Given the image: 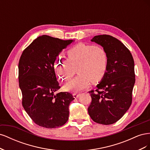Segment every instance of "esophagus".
<instances>
[{
  "label": "esophagus",
  "mask_w": 150,
  "mask_h": 150,
  "mask_svg": "<svg viewBox=\"0 0 150 150\" xmlns=\"http://www.w3.org/2000/svg\"><path fill=\"white\" fill-rule=\"evenodd\" d=\"M80 94L79 93H74L73 94V96H74V98H79V96H80Z\"/></svg>",
  "instance_id": "esophagus-1"
}]
</instances>
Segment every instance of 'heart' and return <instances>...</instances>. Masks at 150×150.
<instances>
[{
	"mask_svg": "<svg viewBox=\"0 0 150 150\" xmlns=\"http://www.w3.org/2000/svg\"><path fill=\"white\" fill-rule=\"evenodd\" d=\"M67 59L57 57L54 69L59 79L67 81L75 73L78 75L66 83L67 91L79 92L87 88L91 82H99L105 76L108 66L106 49L99 45L79 43L68 50Z\"/></svg>",
	"mask_w": 150,
	"mask_h": 150,
	"instance_id": "b5f03b06",
	"label": "heart"
}]
</instances>
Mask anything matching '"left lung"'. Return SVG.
Listing matches in <instances>:
<instances>
[{
  "mask_svg": "<svg viewBox=\"0 0 150 150\" xmlns=\"http://www.w3.org/2000/svg\"><path fill=\"white\" fill-rule=\"evenodd\" d=\"M91 41L106 49L108 66L105 76L96 86L97 89L89 91L92 100L88 113L97 123L111 125L123 116L132 103L134 60L129 49L111 35H96Z\"/></svg>",
  "mask_w": 150,
  "mask_h": 150,
  "instance_id": "obj_1",
  "label": "left lung"
}]
</instances>
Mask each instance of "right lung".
<instances>
[{
    "label": "right lung",
    "instance_id": "right-lung-1",
    "mask_svg": "<svg viewBox=\"0 0 150 150\" xmlns=\"http://www.w3.org/2000/svg\"><path fill=\"white\" fill-rule=\"evenodd\" d=\"M72 40H61L43 35L26 47L19 62V83L22 106L30 118L41 127L56 128L69 118V106L74 100L61 88L54 71L56 57Z\"/></svg>",
    "mask_w": 150,
    "mask_h": 150
}]
</instances>
